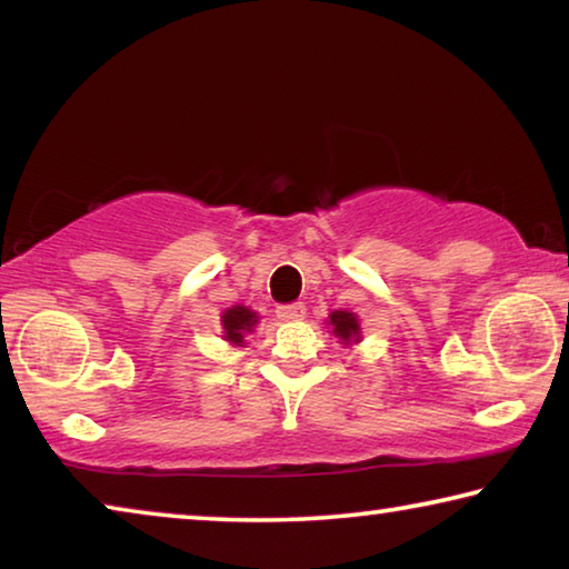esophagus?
<instances>
[{
  "mask_svg": "<svg viewBox=\"0 0 569 569\" xmlns=\"http://www.w3.org/2000/svg\"><path fill=\"white\" fill-rule=\"evenodd\" d=\"M276 313H278V319H283V321H298V319H303V316H306V306L303 303L278 306Z\"/></svg>",
  "mask_w": 569,
  "mask_h": 569,
  "instance_id": "obj_1",
  "label": "esophagus"
}]
</instances>
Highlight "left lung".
Returning a JSON list of instances; mask_svg holds the SVG:
<instances>
[{
	"label": "left lung",
	"mask_w": 569,
	"mask_h": 569,
	"mask_svg": "<svg viewBox=\"0 0 569 569\" xmlns=\"http://www.w3.org/2000/svg\"><path fill=\"white\" fill-rule=\"evenodd\" d=\"M331 326H333V333L343 339L346 343L359 339V321H356V316L349 311H333L331 316Z\"/></svg>",
	"instance_id": "1"
}]
</instances>
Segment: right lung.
Listing matches in <instances>:
<instances>
[{"instance_id":"right-lung-1","label":"right lung","mask_w":569,"mask_h":569,"mask_svg":"<svg viewBox=\"0 0 569 569\" xmlns=\"http://www.w3.org/2000/svg\"><path fill=\"white\" fill-rule=\"evenodd\" d=\"M258 321V316L250 311V308L246 306H233L228 308V311L223 313V329H226V339L230 343L240 346L243 343V336L253 331V326Z\"/></svg>"}]
</instances>
